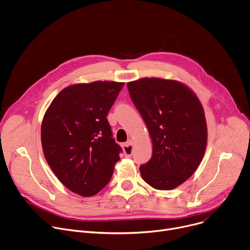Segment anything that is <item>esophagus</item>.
<instances>
[{"label":"esophagus","mask_w":250,"mask_h":250,"mask_svg":"<svg viewBox=\"0 0 250 250\" xmlns=\"http://www.w3.org/2000/svg\"><path fill=\"white\" fill-rule=\"evenodd\" d=\"M123 148H124V152L125 154L126 157H130L132 154V150H133V144L131 140H128L125 144L123 145Z\"/></svg>","instance_id":"1"}]
</instances>
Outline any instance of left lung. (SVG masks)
I'll return each mask as SVG.
<instances>
[{"mask_svg": "<svg viewBox=\"0 0 250 250\" xmlns=\"http://www.w3.org/2000/svg\"><path fill=\"white\" fill-rule=\"evenodd\" d=\"M127 89L152 140V156L139 167L142 179L157 190L180 186L195 173L207 146L201 102L175 80L142 78L128 82Z\"/></svg>", "mask_w": 250, "mask_h": 250, "instance_id": "obj_1", "label": "left lung"}]
</instances>
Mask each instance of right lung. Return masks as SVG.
I'll use <instances>...</instances> for the list:
<instances>
[{"label":"right lung","instance_id":"right-lung-1","mask_svg":"<svg viewBox=\"0 0 250 250\" xmlns=\"http://www.w3.org/2000/svg\"><path fill=\"white\" fill-rule=\"evenodd\" d=\"M125 83L96 81L63 89L42 124L44 157L59 181L83 197L99 193L111 180L122 147L106 116Z\"/></svg>","mask_w":250,"mask_h":250}]
</instances>
